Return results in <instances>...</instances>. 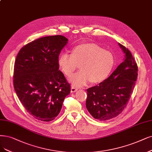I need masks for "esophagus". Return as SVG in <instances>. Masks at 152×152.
Listing matches in <instances>:
<instances>
[{
    "mask_svg": "<svg viewBox=\"0 0 152 152\" xmlns=\"http://www.w3.org/2000/svg\"><path fill=\"white\" fill-rule=\"evenodd\" d=\"M77 90V89L76 88H75V86H71V93H75Z\"/></svg>",
    "mask_w": 152,
    "mask_h": 152,
    "instance_id": "esophagus-1",
    "label": "esophagus"
}]
</instances>
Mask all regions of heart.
I'll return each mask as SVG.
<instances>
[{
  "mask_svg": "<svg viewBox=\"0 0 152 152\" xmlns=\"http://www.w3.org/2000/svg\"><path fill=\"white\" fill-rule=\"evenodd\" d=\"M59 69L70 77L80 66L81 71L69 80L72 86L86 85L90 81L100 83L110 75L115 65L113 54L94 43H84L72 49L71 54L62 53L58 59Z\"/></svg>",
  "mask_w": 152,
  "mask_h": 152,
  "instance_id": "b5f03b06",
  "label": "heart"
}]
</instances>
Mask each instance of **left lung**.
Masks as SVG:
<instances>
[{"label":"left lung","instance_id":"1","mask_svg":"<svg viewBox=\"0 0 152 152\" xmlns=\"http://www.w3.org/2000/svg\"><path fill=\"white\" fill-rule=\"evenodd\" d=\"M118 44L125 54L124 61L103 82L87 89L86 108L94 118L99 121L110 120L121 113L137 79L135 59L130 50Z\"/></svg>","mask_w":152,"mask_h":152}]
</instances>
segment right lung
<instances>
[{
	"label": "right lung",
	"mask_w": 152,
	"mask_h": 152,
	"mask_svg": "<svg viewBox=\"0 0 152 152\" xmlns=\"http://www.w3.org/2000/svg\"><path fill=\"white\" fill-rule=\"evenodd\" d=\"M67 41L61 35L41 37L25 45L17 55L14 89L27 111L38 120L55 119L70 93V84L58 64Z\"/></svg>",
	"instance_id": "add662e5"
}]
</instances>
